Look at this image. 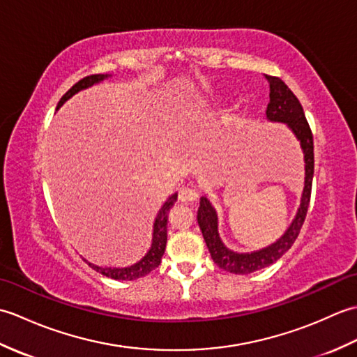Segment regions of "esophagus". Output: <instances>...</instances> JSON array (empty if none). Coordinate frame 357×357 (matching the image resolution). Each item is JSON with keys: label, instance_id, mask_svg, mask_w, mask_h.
Returning a JSON list of instances; mask_svg holds the SVG:
<instances>
[{"label": "esophagus", "instance_id": "esophagus-1", "mask_svg": "<svg viewBox=\"0 0 357 357\" xmlns=\"http://www.w3.org/2000/svg\"><path fill=\"white\" fill-rule=\"evenodd\" d=\"M199 198V192L195 190V188H188V187H184L181 188L179 192V201L183 202H193Z\"/></svg>", "mask_w": 357, "mask_h": 357}]
</instances>
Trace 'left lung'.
<instances>
[{
	"label": "left lung",
	"mask_w": 357,
	"mask_h": 357,
	"mask_svg": "<svg viewBox=\"0 0 357 357\" xmlns=\"http://www.w3.org/2000/svg\"><path fill=\"white\" fill-rule=\"evenodd\" d=\"M265 79L270 84V102L267 105V119L271 123H282L290 128L296 139L301 142V149L304 151L305 162V183L302 190L299 208L296 211L291 224L288 225L285 233L273 244L256 250V252L239 253L227 247L221 236H219V222L215 207L206 196H202L198 208V224L206 241L211 259L219 268L234 273V275H250L261 268L268 267L282 257L290 247L294 244L296 238L301 231V227L305 221L310 195H312V183L314 173V153H313V135L304 115V109L298 98L287 87L282 79L265 75Z\"/></svg>",
	"instance_id": "8db88e82"
}]
</instances>
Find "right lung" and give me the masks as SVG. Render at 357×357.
<instances>
[{
    "mask_svg": "<svg viewBox=\"0 0 357 357\" xmlns=\"http://www.w3.org/2000/svg\"><path fill=\"white\" fill-rule=\"evenodd\" d=\"M109 77L110 75H92V77L82 78L61 98V101L58 102L56 110L61 107L67 100H70L73 95H77L78 92H81V90L92 87L93 84H98V82H101ZM176 199H178V193H173L172 196H169V199L164 202V206L159 208L153 222L151 245L149 248V252L144 255L138 262H135L133 265H128V267H100V265H95L92 262H87V261L86 262L93 270L100 271L101 275L107 276L110 279H116V280H133V279H139L142 276L149 275L151 270H155L158 265L161 264V257L165 252V244H167V221H169V211L174 206Z\"/></svg>",
    "mask_w": 357,
    "mask_h": 357,
    "instance_id": "right-lung-1",
    "label": "right lung"
}]
</instances>
